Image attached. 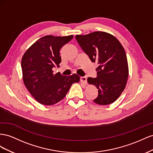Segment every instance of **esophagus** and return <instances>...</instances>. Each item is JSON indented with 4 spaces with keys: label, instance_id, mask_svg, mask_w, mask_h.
<instances>
[{
    "label": "esophagus",
    "instance_id": "34e87169",
    "mask_svg": "<svg viewBox=\"0 0 153 153\" xmlns=\"http://www.w3.org/2000/svg\"><path fill=\"white\" fill-rule=\"evenodd\" d=\"M80 80H81V82H83V83H85V84L87 83V77H86V76L81 77Z\"/></svg>",
    "mask_w": 153,
    "mask_h": 153
}]
</instances>
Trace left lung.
Returning a JSON list of instances; mask_svg holds the SVG:
<instances>
[{"mask_svg":"<svg viewBox=\"0 0 153 153\" xmlns=\"http://www.w3.org/2000/svg\"><path fill=\"white\" fill-rule=\"evenodd\" d=\"M76 39L91 62L99 65L96 68L97 77L87 79L89 84L98 89L94 102L108 105L115 102L124 91L129 75L124 47L114 36L106 32L79 34Z\"/></svg>","mask_w":153,"mask_h":153,"instance_id":"left-lung-1","label":"left lung"}]
</instances>
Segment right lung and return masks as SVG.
Here are the masks:
<instances>
[{
	"instance_id": "obj_1",
	"label": "right lung",
	"mask_w": 153,
	"mask_h": 153,
	"mask_svg": "<svg viewBox=\"0 0 153 153\" xmlns=\"http://www.w3.org/2000/svg\"><path fill=\"white\" fill-rule=\"evenodd\" d=\"M73 35H47L38 40L24 53L21 62L23 81L26 88L36 101L51 106L62 100L74 82L80 77L74 74L63 76L53 74L52 68L59 67V51L71 41Z\"/></svg>"
}]
</instances>
